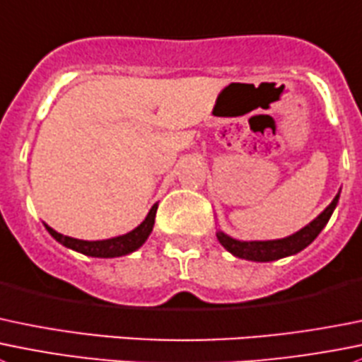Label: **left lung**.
I'll return each instance as SVG.
<instances>
[{"mask_svg":"<svg viewBox=\"0 0 362 362\" xmlns=\"http://www.w3.org/2000/svg\"><path fill=\"white\" fill-rule=\"evenodd\" d=\"M339 192L334 196L327 209L315 217L310 224L300 228L293 235H288L285 238H276V240H237L224 233L223 230H217V240L221 242L228 252L242 259H251V262H274V259L285 258V256L297 255L299 251L306 249L315 238L318 237L325 224L331 219L336 205H338Z\"/></svg>","mask_w":362,"mask_h":362,"instance_id":"1","label":"left lung"}]
</instances>
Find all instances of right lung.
Wrapping results in <instances>:
<instances>
[{
    "label": "right lung",
    "instance_id": "1",
    "mask_svg": "<svg viewBox=\"0 0 362 362\" xmlns=\"http://www.w3.org/2000/svg\"><path fill=\"white\" fill-rule=\"evenodd\" d=\"M156 212H157V203L150 209L148 216L145 217L139 226H136L134 230L129 231L125 235H118V237L106 238V240H81V238H72L66 237V235L58 233L56 230H52L51 226L44 224L45 230L51 233V237H54L59 244H63L65 247L72 249V251L83 252L86 256H93V258H117V256H125L134 252L136 249L141 247L146 242V238L150 237L153 230V223H156Z\"/></svg>",
    "mask_w": 362,
    "mask_h": 362
}]
</instances>
